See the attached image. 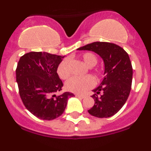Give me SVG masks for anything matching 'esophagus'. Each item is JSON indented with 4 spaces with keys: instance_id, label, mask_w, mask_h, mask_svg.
<instances>
[{
    "instance_id": "34e87169",
    "label": "esophagus",
    "mask_w": 151,
    "mask_h": 151,
    "mask_svg": "<svg viewBox=\"0 0 151 151\" xmlns=\"http://www.w3.org/2000/svg\"><path fill=\"white\" fill-rule=\"evenodd\" d=\"M76 97H80V98H85V96L80 95V94H76Z\"/></svg>"
}]
</instances>
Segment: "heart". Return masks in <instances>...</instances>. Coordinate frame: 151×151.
I'll use <instances>...</instances> for the list:
<instances>
[{"instance_id":"obj_1","label":"heart","mask_w":151,"mask_h":151,"mask_svg":"<svg viewBox=\"0 0 151 151\" xmlns=\"http://www.w3.org/2000/svg\"><path fill=\"white\" fill-rule=\"evenodd\" d=\"M82 59L84 63L88 67H93L97 63V57L93 53L86 52L82 55ZM69 69V60L65 59L59 64L57 67V74L63 80H66L70 76ZM94 76L98 78L99 74L97 72H94ZM94 79L91 76L84 77H73L67 81L65 85L66 90L75 94H83L86 91L94 87Z\"/></svg>"}]
</instances>
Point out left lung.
Segmentation results:
<instances>
[{"instance_id":"1","label":"left lung","mask_w":151,"mask_h":151,"mask_svg":"<svg viewBox=\"0 0 151 151\" xmlns=\"http://www.w3.org/2000/svg\"><path fill=\"white\" fill-rule=\"evenodd\" d=\"M78 50H91L100 56L104 63V78L93 91L94 105L88 110L91 116L108 118L123 106L132 82V66L129 54L121 47L109 42L96 41L81 47ZM102 94L98 97L97 94Z\"/></svg>"}]
</instances>
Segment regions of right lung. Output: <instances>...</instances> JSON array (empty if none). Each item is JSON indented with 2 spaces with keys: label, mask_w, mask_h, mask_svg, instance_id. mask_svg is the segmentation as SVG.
<instances>
[{
  "label": "right lung",
  "mask_w": 151,
  "mask_h": 151,
  "mask_svg": "<svg viewBox=\"0 0 151 151\" xmlns=\"http://www.w3.org/2000/svg\"><path fill=\"white\" fill-rule=\"evenodd\" d=\"M64 57L47 52H29L19 60L16 69L19 92L30 113L43 120H52L63 113L70 92L56 96L63 84L57 67Z\"/></svg>",
  "instance_id": "obj_1"
}]
</instances>
